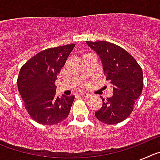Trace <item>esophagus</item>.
Returning a JSON list of instances; mask_svg holds the SVG:
<instances>
[{
  "instance_id": "34e87169",
  "label": "esophagus",
  "mask_w": 160,
  "mask_h": 160,
  "mask_svg": "<svg viewBox=\"0 0 160 160\" xmlns=\"http://www.w3.org/2000/svg\"><path fill=\"white\" fill-rule=\"evenodd\" d=\"M80 95L83 96V97H90V94L86 92H81L80 93Z\"/></svg>"
}]
</instances>
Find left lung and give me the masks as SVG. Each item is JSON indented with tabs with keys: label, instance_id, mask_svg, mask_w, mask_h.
Masks as SVG:
<instances>
[{
	"label": "left lung",
	"instance_id": "1",
	"mask_svg": "<svg viewBox=\"0 0 160 160\" xmlns=\"http://www.w3.org/2000/svg\"><path fill=\"white\" fill-rule=\"evenodd\" d=\"M87 44L98 53L102 63L107 80L113 86V96L102 100V106L94 113L103 123L111 125L122 122L134 109L143 87L142 68L123 48L106 41Z\"/></svg>",
	"mask_w": 160,
	"mask_h": 160
}]
</instances>
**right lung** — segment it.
I'll return each mask as SVG.
<instances>
[{
  "label": "right lung",
  "instance_id": "obj_1",
  "mask_svg": "<svg viewBox=\"0 0 160 160\" xmlns=\"http://www.w3.org/2000/svg\"><path fill=\"white\" fill-rule=\"evenodd\" d=\"M75 44L39 52L22 66L18 88L29 116L38 123L51 126L69 115L74 96H56L54 82Z\"/></svg>",
  "mask_w": 160,
  "mask_h": 160
}]
</instances>
